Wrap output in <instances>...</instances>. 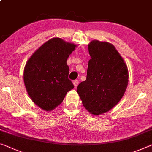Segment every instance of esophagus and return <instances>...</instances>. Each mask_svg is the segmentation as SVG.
<instances>
[{
  "label": "esophagus",
  "mask_w": 152,
  "mask_h": 152,
  "mask_svg": "<svg viewBox=\"0 0 152 152\" xmlns=\"http://www.w3.org/2000/svg\"><path fill=\"white\" fill-rule=\"evenodd\" d=\"M73 85H74V86H75V87H76V86H78V80H74L73 81Z\"/></svg>",
  "instance_id": "esophagus-1"
}]
</instances>
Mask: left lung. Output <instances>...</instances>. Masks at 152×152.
I'll return each instance as SVG.
<instances>
[{
	"mask_svg": "<svg viewBox=\"0 0 152 152\" xmlns=\"http://www.w3.org/2000/svg\"><path fill=\"white\" fill-rule=\"evenodd\" d=\"M88 61L86 80L77 87L83 106L95 115L112 109L126 91L129 71L114 46L92 40L88 45Z\"/></svg>",
	"mask_w": 152,
	"mask_h": 152,
	"instance_id": "1",
	"label": "left lung"
}]
</instances>
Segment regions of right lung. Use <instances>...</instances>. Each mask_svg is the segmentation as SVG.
<instances>
[{
  "label": "right lung",
  "instance_id": "add662e5",
  "mask_svg": "<svg viewBox=\"0 0 152 152\" xmlns=\"http://www.w3.org/2000/svg\"><path fill=\"white\" fill-rule=\"evenodd\" d=\"M76 45L53 38L34 53L26 63L23 81L29 96L45 111H51L63 102L67 93L74 88L68 78L67 59Z\"/></svg>",
  "mask_w": 152,
  "mask_h": 152
}]
</instances>
